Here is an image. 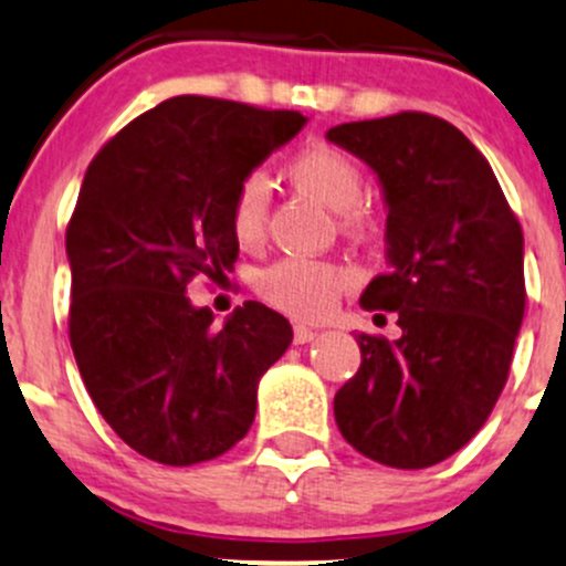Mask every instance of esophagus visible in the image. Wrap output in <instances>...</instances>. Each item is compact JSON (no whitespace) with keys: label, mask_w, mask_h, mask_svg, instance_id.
<instances>
[{"label":"esophagus","mask_w":566,"mask_h":566,"mask_svg":"<svg viewBox=\"0 0 566 566\" xmlns=\"http://www.w3.org/2000/svg\"><path fill=\"white\" fill-rule=\"evenodd\" d=\"M315 336H317V331L310 328V325H295V331H293L295 345H306V342H312Z\"/></svg>","instance_id":"1"}]
</instances>
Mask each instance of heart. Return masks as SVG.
Returning a JSON list of instances; mask_svg holds the SVG:
<instances>
[{"label":"heart","mask_w":566,"mask_h":566,"mask_svg":"<svg viewBox=\"0 0 566 566\" xmlns=\"http://www.w3.org/2000/svg\"><path fill=\"white\" fill-rule=\"evenodd\" d=\"M284 177L315 202L339 213L342 230L369 235L378 227V210L361 199L364 172L353 156L328 142H306L284 161ZM268 224V186L260 175L238 182L230 205V227L243 249L260 247ZM350 273L334 262L284 256L256 276V293L276 310L301 319H323L339 304Z\"/></svg>","instance_id":"obj_1"}]
</instances>
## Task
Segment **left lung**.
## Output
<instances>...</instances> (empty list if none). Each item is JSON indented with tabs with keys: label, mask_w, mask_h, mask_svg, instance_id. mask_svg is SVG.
Returning <instances> with one entry per match:
<instances>
[{
	"label": "left lung",
	"mask_w": 566,
	"mask_h": 566,
	"mask_svg": "<svg viewBox=\"0 0 566 566\" xmlns=\"http://www.w3.org/2000/svg\"><path fill=\"white\" fill-rule=\"evenodd\" d=\"M325 136L384 186L389 271L361 306L397 312L402 328L394 342L356 336L361 367L336 391V424L380 465L430 468L482 430L510 378L526 312L521 221L488 158L436 114L342 123Z\"/></svg>",
	"instance_id": "left-lung-1"
}]
</instances>
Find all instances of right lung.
<instances>
[{"instance_id": "add662e5", "label": "right lung", "mask_w": 566, "mask_h": 566, "mask_svg": "<svg viewBox=\"0 0 566 566\" xmlns=\"http://www.w3.org/2000/svg\"><path fill=\"white\" fill-rule=\"evenodd\" d=\"M306 117L177 95L130 119L93 158L65 232L73 356L95 408L134 452L164 465L221 458L249 432L256 384L293 342L279 312L247 301L221 328L193 276L238 260V182Z\"/></svg>"}]
</instances>
